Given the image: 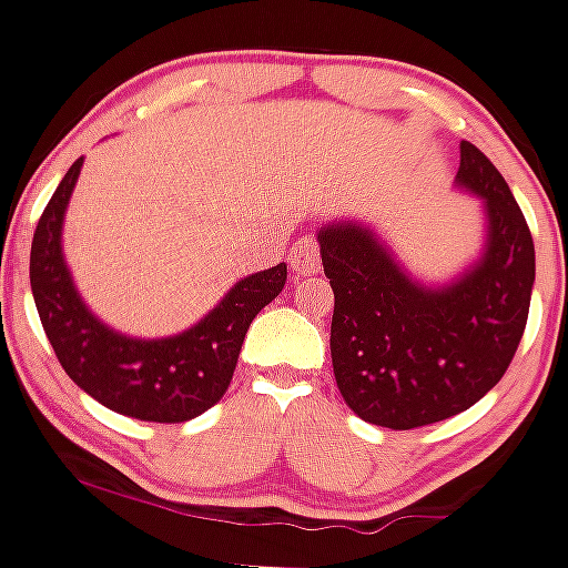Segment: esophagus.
Instances as JSON below:
<instances>
[{
    "label": "esophagus",
    "instance_id": "esophagus-1",
    "mask_svg": "<svg viewBox=\"0 0 568 568\" xmlns=\"http://www.w3.org/2000/svg\"><path fill=\"white\" fill-rule=\"evenodd\" d=\"M288 261H291V268H294L296 274H302V277H311V274H316L321 268L316 239L305 236L302 242H296L294 247H291Z\"/></svg>",
    "mask_w": 568,
    "mask_h": 568
}]
</instances>
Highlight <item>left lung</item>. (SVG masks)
<instances>
[{"instance_id":"1","label":"left lung","mask_w":568,"mask_h":568,"mask_svg":"<svg viewBox=\"0 0 568 568\" xmlns=\"http://www.w3.org/2000/svg\"><path fill=\"white\" fill-rule=\"evenodd\" d=\"M456 189L480 200L484 244L445 283H426L359 220L318 227L335 291L329 352L337 390L365 423L406 432L484 398L528 324L536 250L506 178L462 142Z\"/></svg>"}]
</instances>
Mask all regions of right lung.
<instances>
[{
    "label": "right lung",
    "mask_w": 568,
    "mask_h": 568,
    "mask_svg": "<svg viewBox=\"0 0 568 568\" xmlns=\"http://www.w3.org/2000/svg\"><path fill=\"white\" fill-rule=\"evenodd\" d=\"M82 164H71L32 239L30 283L45 337L65 374L106 409L151 423L192 420L225 395L252 318L283 291L288 266L242 277L178 335H123L84 305L62 252V222Z\"/></svg>",
    "instance_id": "obj_1"
}]
</instances>
